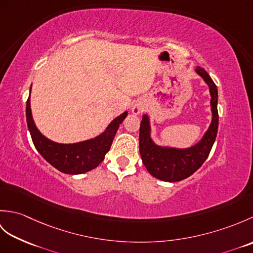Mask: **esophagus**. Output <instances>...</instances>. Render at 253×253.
<instances>
[{"mask_svg":"<svg viewBox=\"0 0 253 253\" xmlns=\"http://www.w3.org/2000/svg\"><path fill=\"white\" fill-rule=\"evenodd\" d=\"M131 112L133 113V114H140V113L143 112V106L141 104H135L132 107H131Z\"/></svg>","mask_w":253,"mask_h":253,"instance_id":"34e87169","label":"esophagus"}]
</instances>
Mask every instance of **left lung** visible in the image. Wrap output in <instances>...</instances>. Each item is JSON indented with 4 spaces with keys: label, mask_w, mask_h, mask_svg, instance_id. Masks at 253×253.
<instances>
[{
    "label": "left lung",
    "mask_w": 253,
    "mask_h": 253,
    "mask_svg": "<svg viewBox=\"0 0 253 253\" xmlns=\"http://www.w3.org/2000/svg\"><path fill=\"white\" fill-rule=\"evenodd\" d=\"M196 73L209 85L212 112V121L209 129L197 144L186 149L158 146L151 138L149 116L147 114L142 116L140 133H139V151L149 173L155 178L163 181L174 182L182 180L192 175L198 169H200L211 152L217 135V88L203 68L197 67Z\"/></svg>",
    "instance_id": "left-lung-1"
}]
</instances>
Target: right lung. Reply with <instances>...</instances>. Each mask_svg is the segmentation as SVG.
Returning a JSON list of instances; mask_svg holds the SVG:
<instances>
[{"mask_svg":"<svg viewBox=\"0 0 253 253\" xmlns=\"http://www.w3.org/2000/svg\"><path fill=\"white\" fill-rule=\"evenodd\" d=\"M127 114V112H124L123 114L114 118L106 127V129L95 138L82 142L65 144L50 140L38 129L34 118H32L30 95L26 104L27 125H28L32 142H34L38 152L56 169L62 173L71 175L87 173V171L95 169L104 160L118 127L125 120Z\"/></svg>","mask_w":253,"mask_h":253,"instance_id":"1","label":"right lung"}]
</instances>
